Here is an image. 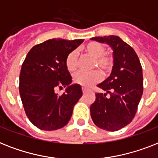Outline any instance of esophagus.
Segmentation results:
<instances>
[{
	"label": "esophagus",
	"instance_id": "obj_1",
	"mask_svg": "<svg viewBox=\"0 0 158 158\" xmlns=\"http://www.w3.org/2000/svg\"><path fill=\"white\" fill-rule=\"evenodd\" d=\"M87 90H88V89H87L86 88H85V87H82V92L84 93V94H85V93H86Z\"/></svg>",
	"mask_w": 158,
	"mask_h": 158
}]
</instances>
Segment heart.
Instances as JSON below:
<instances>
[{"label":"heart","mask_w":158,"mask_h":158,"mask_svg":"<svg viewBox=\"0 0 158 158\" xmlns=\"http://www.w3.org/2000/svg\"><path fill=\"white\" fill-rule=\"evenodd\" d=\"M84 52L94 59V67H98L104 73H108L113 64V58L112 55L105 54V48L102 44L91 41L83 47ZM78 56L76 50H73L67 55L65 65L69 72H75L77 69ZM101 77L98 72L83 73L78 72L73 76V81L76 84L84 87H89L95 83L99 82Z\"/></svg>","instance_id":"b5f03b06"}]
</instances>
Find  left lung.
I'll list each match as a JSON object with an SVG mask.
<instances>
[{
    "mask_svg": "<svg viewBox=\"0 0 158 158\" xmlns=\"http://www.w3.org/2000/svg\"><path fill=\"white\" fill-rule=\"evenodd\" d=\"M93 41L109 45L113 50L111 75L98 85L105 93H96L90 116L97 127L116 131L133 120L143 90L142 66L134 49L119 36H97Z\"/></svg>",
    "mask_w": 158,
    "mask_h": 158,
    "instance_id": "8db88e82",
    "label": "left lung"
}]
</instances>
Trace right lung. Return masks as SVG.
<instances>
[{"label": "right lung", "instance_id": "add662e5", "mask_svg": "<svg viewBox=\"0 0 158 158\" xmlns=\"http://www.w3.org/2000/svg\"><path fill=\"white\" fill-rule=\"evenodd\" d=\"M83 41L50 39L36 45L27 53L20 72L19 94L27 117L39 129H60L71 118L82 90L78 84L71 85L65 59ZM57 86H67L61 96L54 92Z\"/></svg>", "mask_w": 158, "mask_h": 158}]
</instances>
